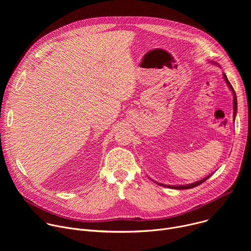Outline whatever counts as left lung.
<instances>
[{
  "instance_id": "1",
  "label": "left lung",
  "mask_w": 251,
  "mask_h": 251,
  "mask_svg": "<svg viewBox=\"0 0 251 251\" xmlns=\"http://www.w3.org/2000/svg\"><path fill=\"white\" fill-rule=\"evenodd\" d=\"M224 77H225V79H226V81L228 87L230 88V90H231L232 93H233V117L235 118V114H236V111H237V99H236V94H235V91H234L233 87L231 86L230 82L228 81V79H227L226 74H224ZM212 174H213V173H212ZM212 174L208 175L207 176H205L204 178H202V180H201V181H198V182H196V183H193V184H190V185H186V186H168V185H163V184H159V183H157V184H159V185H161V186H163V187H167V188H171V189H176V190H187V189H192V188H195V187H197V186H200L201 184H202L203 182H205L208 177H210Z\"/></svg>"
}]
</instances>
